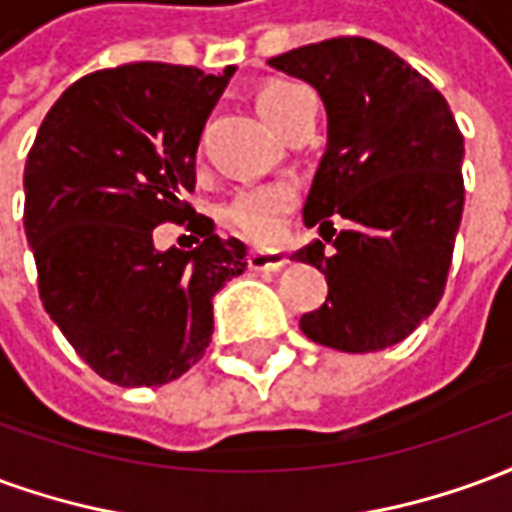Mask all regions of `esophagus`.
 <instances>
[{
  "mask_svg": "<svg viewBox=\"0 0 512 512\" xmlns=\"http://www.w3.org/2000/svg\"><path fill=\"white\" fill-rule=\"evenodd\" d=\"M246 263H249V271H279L288 266V257L282 252H252Z\"/></svg>",
  "mask_w": 512,
  "mask_h": 512,
  "instance_id": "1",
  "label": "esophagus"
}]
</instances>
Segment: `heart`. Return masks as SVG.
I'll list each match as a JSON object with an SVG mask.
<instances>
[{"label": "heart", "instance_id": "1", "mask_svg": "<svg viewBox=\"0 0 512 512\" xmlns=\"http://www.w3.org/2000/svg\"><path fill=\"white\" fill-rule=\"evenodd\" d=\"M310 90L293 82H271L257 93V109L271 126L282 128V123L293 115V109L307 98ZM296 208V191L288 183H268V186H252L235 194L227 202L224 219L235 233L252 241V244H277L290 211Z\"/></svg>", "mask_w": 512, "mask_h": 512}]
</instances>
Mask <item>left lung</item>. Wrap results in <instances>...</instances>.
Here are the masks:
<instances>
[{
    "label": "left lung",
    "instance_id": "1",
    "mask_svg": "<svg viewBox=\"0 0 512 512\" xmlns=\"http://www.w3.org/2000/svg\"><path fill=\"white\" fill-rule=\"evenodd\" d=\"M268 65L312 84L329 115L304 202V224H318L323 241L293 255L326 274L329 296L301 315V332L348 354L384 351L444 296L463 213V134L444 95L376 40H321ZM332 215L349 227L337 234Z\"/></svg>",
    "mask_w": 512,
    "mask_h": 512
}]
</instances>
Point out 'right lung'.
<instances>
[{
    "instance_id": "add662e5",
    "label": "right lung",
    "mask_w": 512,
    "mask_h": 512,
    "mask_svg": "<svg viewBox=\"0 0 512 512\" xmlns=\"http://www.w3.org/2000/svg\"><path fill=\"white\" fill-rule=\"evenodd\" d=\"M128 62L73 82L40 123L24 167V230L38 290L73 351L117 386H161L211 343L213 296L246 271L186 200L205 120L233 76ZM186 223L194 250L158 253V223Z\"/></svg>"
}]
</instances>
